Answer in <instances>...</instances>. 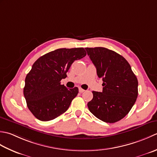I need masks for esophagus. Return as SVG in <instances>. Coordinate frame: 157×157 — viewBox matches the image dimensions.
I'll list each match as a JSON object with an SVG mask.
<instances>
[{
    "label": "esophagus",
    "mask_w": 157,
    "mask_h": 157,
    "mask_svg": "<svg viewBox=\"0 0 157 157\" xmlns=\"http://www.w3.org/2000/svg\"><path fill=\"white\" fill-rule=\"evenodd\" d=\"M78 91H79L80 93H82V92L85 91L84 89H82V88H79V89H78Z\"/></svg>",
    "instance_id": "obj_1"
}]
</instances>
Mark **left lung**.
<instances>
[{
    "instance_id": "left-lung-1",
    "label": "left lung",
    "mask_w": 157,
    "mask_h": 157,
    "mask_svg": "<svg viewBox=\"0 0 157 157\" xmlns=\"http://www.w3.org/2000/svg\"><path fill=\"white\" fill-rule=\"evenodd\" d=\"M87 55L102 78V92L92 91L88 102L89 111L98 119L113 123L124 118L135 104L138 95V82L124 57L104 47L85 48Z\"/></svg>"
}]
</instances>
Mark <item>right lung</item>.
I'll return each instance as SVG.
<instances>
[{"label":"right lung","mask_w":157,"mask_h":157,"mask_svg":"<svg viewBox=\"0 0 157 157\" xmlns=\"http://www.w3.org/2000/svg\"><path fill=\"white\" fill-rule=\"evenodd\" d=\"M86 55L84 48H62L46 53L34 63L25 79L24 95L36 119L53 120L68 109L78 89H68L60 81L67 76L72 63Z\"/></svg>","instance_id":"1"}]
</instances>
